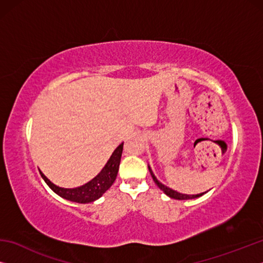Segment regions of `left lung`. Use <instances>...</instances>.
Instances as JSON below:
<instances>
[{
	"label": "left lung",
	"mask_w": 263,
	"mask_h": 263,
	"mask_svg": "<svg viewBox=\"0 0 263 263\" xmlns=\"http://www.w3.org/2000/svg\"><path fill=\"white\" fill-rule=\"evenodd\" d=\"M148 171H149V173H151V175H152V177H153V181L155 182V184H157V185L159 186V188L161 189V190L163 191V193L166 194L167 196H169V197H171V198H175V199H193V198H197V197H199V196L204 195V193L197 194V195H185V194L177 193V191L173 190V189H171V188H167V186L163 185V184L161 183V182H159L157 177L154 176L152 169H151L149 167H148Z\"/></svg>",
	"instance_id": "left-lung-1"
}]
</instances>
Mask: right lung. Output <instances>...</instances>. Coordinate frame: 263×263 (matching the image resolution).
<instances>
[{
    "mask_svg": "<svg viewBox=\"0 0 263 263\" xmlns=\"http://www.w3.org/2000/svg\"><path fill=\"white\" fill-rule=\"evenodd\" d=\"M123 153V142L118 146L117 148L114 151L112 155H111L109 161L106 162L104 168L102 169L101 173L96 177H94L91 181L84 185L78 186V188L73 189H66L60 188L53 184L52 182L47 179V177L41 172V175L46 182V184L54 191L57 195L60 197L68 199V201L77 202V203H90L99 199L102 195H103L106 190H108L117 177L119 163H121V157Z\"/></svg>",
    "mask_w": 263,
    "mask_h": 263,
    "instance_id": "add662e5",
    "label": "right lung"
}]
</instances>
